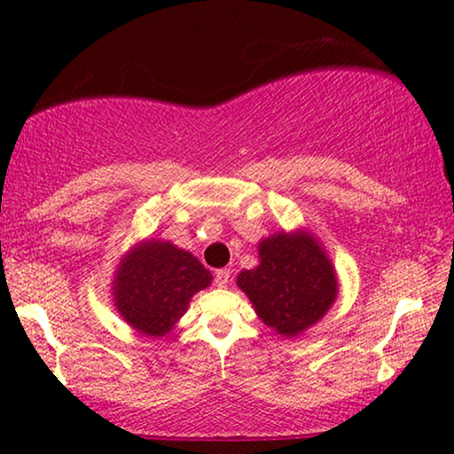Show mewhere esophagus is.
I'll list each match as a JSON object with an SVG mask.
<instances>
[{"instance_id": "esophagus-1", "label": "esophagus", "mask_w": 454, "mask_h": 454, "mask_svg": "<svg viewBox=\"0 0 454 454\" xmlns=\"http://www.w3.org/2000/svg\"><path fill=\"white\" fill-rule=\"evenodd\" d=\"M229 278H231V272H229V269H221L215 272V285L216 287H227L229 285Z\"/></svg>"}]
</instances>
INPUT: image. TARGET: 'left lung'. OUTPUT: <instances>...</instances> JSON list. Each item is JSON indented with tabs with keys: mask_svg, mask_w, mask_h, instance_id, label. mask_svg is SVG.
Segmentation results:
<instances>
[{
	"mask_svg": "<svg viewBox=\"0 0 454 454\" xmlns=\"http://www.w3.org/2000/svg\"><path fill=\"white\" fill-rule=\"evenodd\" d=\"M258 258L256 269L239 272L238 287L252 301L258 318L281 337L308 331L337 301V270L308 229L260 239Z\"/></svg>",
	"mask_w": 454,
	"mask_h": 454,
	"instance_id": "1",
	"label": "left lung"
}]
</instances>
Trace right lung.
Instances as JSON below:
<instances>
[{
	"mask_svg": "<svg viewBox=\"0 0 454 454\" xmlns=\"http://www.w3.org/2000/svg\"><path fill=\"white\" fill-rule=\"evenodd\" d=\"M213 275L194 254L165 239H142L123 254L111 295L123 322L145 337H165Z\"/></svg>",
	"mask_w": 454,
	"mask_h": 454,
	"instance_id": "add662e5",
	"label": "right lung"
}]
</instances>
